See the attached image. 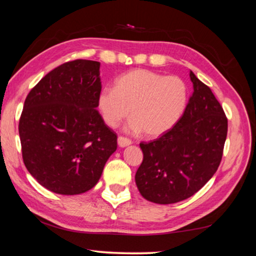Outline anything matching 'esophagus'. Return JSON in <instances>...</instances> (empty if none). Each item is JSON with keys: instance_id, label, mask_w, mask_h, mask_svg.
Wrapping results in <instances>:
<instances>
[{"instance_id": "esophagus-1", "label": "esophagus", "mask_w": 256, "mask_h": 256, "mask_svg": "<svg viewBox=\"0 0 256 256\" xmlns=\"http://www.w3.org/2000/svg\"><path fill=\"white\" fill-rule=\"evenodd\" d=\"M117 142H118L120 147L124 148V147H128V146L131 144L132 141L128 139V138H125V136H118V139H117Z\"/></svg>"}]
</instances>
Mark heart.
I'll use <instances>...</instances> for the list:
<instances>
[{
    "label": "heart",
    "instance_id": "1",
    "mask_svg": "<svg viewBox=\"0 0 256 256\" xmlns=\"http://www.w3.org/2000/svg\"><path fill=\"white\" fill-rule=\"evenodd\" d=\"M188 102V86L179 76H165L149 70H133L120 75L112 88L98 96L99 112L108 126L115 128L131 116L128 130L157 138L181 118Z\"/></svg>",
    "mask_w": 256,
    "mask_h": 256
}]
</instances>
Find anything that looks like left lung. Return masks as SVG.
Here are the masks:
<instances>
[{"mask_svg":"<svg viewBox=\"0 0 256 256\" xmlns=\"http://www.w3.org/2000/svg\"><path fill=\"white\" fill-rule=\"evenodd\" d=\"M194 93L179 122L165 134L141 142L144 160L136 184L146 200L173 204L192 197L221 163L228 120L210 88L190 70Z\"/></svg>","mask_w":256,"mask_h":256,"instance_id":"8db88e82","label":"left lung"}]
</instances>
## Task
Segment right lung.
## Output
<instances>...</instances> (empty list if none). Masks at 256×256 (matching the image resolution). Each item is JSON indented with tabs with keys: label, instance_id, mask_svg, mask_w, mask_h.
I'll use <instances>...</instances> for the list:
<instances>
[{
	"label": "right lung",
	"instance_id": "right-lung-1",
	"mask_svg": "<svg viewBox=\"0 0 256 256\" xmlns=\"http://www.w3.org/2000/svg\"><path fill=\"white\" fill-rule=\"evenodd\" d=\"M100 62L60 64L28 93L19 120L22 160L34 179L60 194L92 189L117 149V136L96 110Z\"/></svg>",
	"mask_w": 256,
	"mask_h": 256
}]
</instances>
